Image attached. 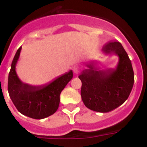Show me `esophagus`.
<instances>
[{"label":"esophagus","instance_id":"1","mask_svg":"<svg viewBox=\"0 0 147 147\" xmlns=\"http://www.w3.org/2000/svg\"><path fill=\"white\" fill-rule=\"evenodd\" d=\"M73 69H74V74H79V72L80 71V67L79 65H75Z\"/></svg>","mask_w":147,"mask_h":147}]
</instances>
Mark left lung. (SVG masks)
Instances as JSON below:
<instances>
[{
	"label": "left lung",
	"mask_w": 147,
	"mask_h": 147,
	"mask_svg": "<svg viewBox=\"0 0 147 147\" xmlns=\"http://www.w3.org/2000/svg\"><path fill=\"white\" fill-rule=\"evenodd\" d=\"M105 55L119 57L115 68L100 70L96 61L88 62L87 69L79 76L82 82V102L90 110L99 113L110 112L128 98L134 84V72L128 54L119 42L104 45Z\"/></svg>",
	"instance_id": "8db88e82"
}]
</instances>
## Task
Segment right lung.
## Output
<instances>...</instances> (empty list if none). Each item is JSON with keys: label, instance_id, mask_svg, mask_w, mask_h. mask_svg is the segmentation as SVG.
<instances>
[{"label": "right lung", "instance_id": "1", "mask_svg": "<svg viewBox=\"0 0 147 147\" xmlns=\"http://www.w3.org/2000/svg\"><path fill=\"white\" fill-rule=\"evenodd\" d=\"M21 49L20 47L17 51L11 62L8 78L9 94L20 113L32 119H45L57 110L60 93L73 78V71L71 70L42 85L35 86L23 82L16 72Z\"/></svg>", "mask_w": 147, "mask_h": 147}]
</instances>
